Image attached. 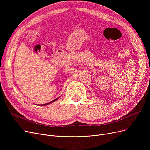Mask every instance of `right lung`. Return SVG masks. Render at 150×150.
<instances>
[{
    "label": "right lung",
    "mask_w": 150,
    "mask_h": 150,
    "mask_svg": "<svg viewBox=\"0 0 150 150\" xmlns=\"http://www.w3.org/2000/svg\"><path fill=\"white\" fill-rule=\"evenodd\" d=\"M59 97H58V98H57L56 99H54V100H53V101H50V102H49V103H45V104H42V105H40V106H45V105H49V104H50V103H53V102H54V101H57L58 98H59Z\"/></svg>",
    "instance_id": "1"
}]
</instances>
